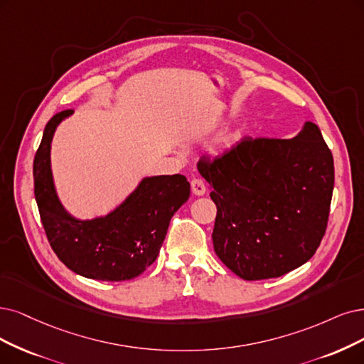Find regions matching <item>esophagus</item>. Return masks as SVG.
<instances>
[{
  "mask_svg": "<svg viewBox=\"0 0 364 364\" xmlns=\"http://www.w3.org/2000/svg\"><path fill=\"white\" fill-rule=\"evenodd\" d=\"M191 189H192V193L193 195H196V196H203L204 193H205V191H207V187H205V183L200 180V178H193L192 181H191Z\"/></svg>",
  "mask_w": 364,
  "mask_h": 364,
  "instance_id": "1",
  "label": "esophagus"
}]
</instances>
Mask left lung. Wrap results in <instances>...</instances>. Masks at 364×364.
<instances>
[{
  "label": "left lung",
  "instance_id": "left-lung-1",
  "mask_svg": "<svg viewBox=\"0 0 364 364\" xmlns=\"http://www.w3.org/2000/svg\"><path fill=\"white\" fill-rule=\"evenodd\" d=\"M198 169L218 207L214 252L232 273L279 277L314 257L334 187L333 156L315 123L292 139L245 138Z\"/></svg>",
  "mask_w": 364,
  "mask_h": 364
}]
</instances>
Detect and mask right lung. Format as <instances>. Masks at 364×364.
<instances>
[{
    "label": "right lung",
    "mask_w": 364,
    "mask_h": 364,
    "mask_svg": "<svg viewBox=\"0 0 364 364\" xmlns=\"http://www.w3.org/2000/svg\"><path fill=\"white\" fill-rule=\"evenodd\" d=\"M72 111L53 115L34 157V195L45 232L60 261L79 276L103 282L138 277L159 255L171 218L191 196L184 175L144 177L112 211L77 219L58 198L50 168V144Z\"/></svg>",
    "instance_id": "1"
}]
</instances>
